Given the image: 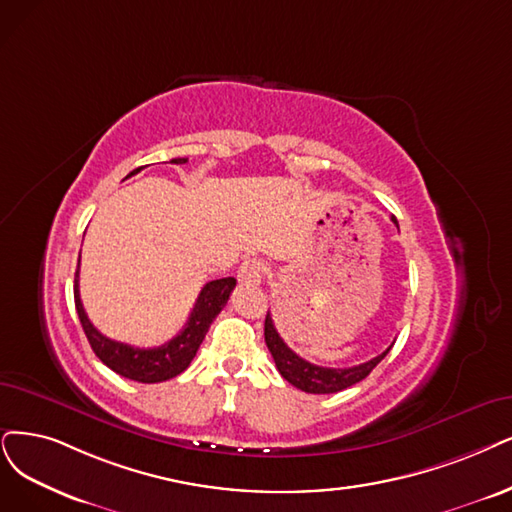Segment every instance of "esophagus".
<instances>
[{
    "instance_id": "34e87169",
    "label": "esophagus",
    "mask_w": 512,
    "mask_h": 512,
    "mask_svg": "<svg viewBox=\"0 0 512 512\" xmlns=\"http://www.w3.org/2000/svg\"><path fill=\"white\" fill-rule=\"evenodd\" d=\"M263 274H266V263L261 259H246L242 261V266L238 270V280L242 285H259L263 280Z\"/></svg>"
}]
</instances>
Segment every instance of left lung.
<instances>
[{
    "mask_svg": "<svg viewBox=\"0 0 512 512\" xmlns=\"http://www.w3.org/2000/svg\"><path fill=\"white\" fill-rule=\"evenodd\" d=\"M392 221L396 223V219L392 217ZM263 335H266V344L268 350L272 352V358L276 363V369L280 371V375L285 377L289 384H293L295 388L310 392V394H333L339 390H346L354 384H358L361 380L382 363V358L390 352L384 350L382 354H377L371 361L356 365V367H348V369H331V367H318L314 363L304 361V358L297 356L278 335L274 320L268 312L266 316V325H263Z\"/></svg>",
    "mask_w": 512,
    "mask_h": 512,
    "instance_id": "left-lung-1",
    "label": "left lung"
}]
</instances>
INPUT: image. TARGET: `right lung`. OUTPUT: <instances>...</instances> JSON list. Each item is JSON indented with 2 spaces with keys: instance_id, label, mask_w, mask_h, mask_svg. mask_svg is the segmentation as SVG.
Wrapping results in <instances>:
<instances>
[{
  "instance_id": "right-lung-1",
  "label": "right lung",
  "mask_w": 512,
  "mask_h": 512,
  "mask_svg": "<svg viewBox=\"0 0 512 512\" xmlns=\"http://www.w3.org/2000/svg\"><path fill=\"white\" fill-rule=\"evenodd\" d=\"M170 162L185 164L187 158H175ZM135 173H139V168L132 170L128 177H132ZM78 280H80V266H78V272H75L73 297H75V310H78L80 323L88 337L90 348L101 358V363L107 365L111 371H116L118 375L126 377V380H135L141 384L166 382L170 377H177L181 371L189 367L208 327H211L215 316L225 308L227 299H230V293L236 287V278L232 276L206 282L196 299L192 314H189L187 323L179 331V335H175L170 342L158 348H135V346L116 342V339L105 337L90 323L80 299Z\"/></svg>"
}]
</instances>
